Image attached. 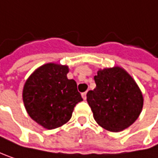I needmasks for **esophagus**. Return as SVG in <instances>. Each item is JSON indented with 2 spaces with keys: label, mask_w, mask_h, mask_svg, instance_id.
<instances>
[{
  "label": "esophagus",
  "mask_w": 158,
  "mask_h": 158,
  "mask_svg": "<svg viewBox=\"0 0 158 158\" xmlns=\"http://www.w3.org/2000/svg\"><path fill=\"white\" fill-rule=\"evenodd\" d=\"M86 94H87V92H84V93H82V97H83V98L85 100L86 99Z\"/></svg>",
  "instance_id": "34e87169"
}]
</instances>
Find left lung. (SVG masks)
I'll use <instances>...</instances> for the list:
<instances>
[{
	"instance_id": "8db88e82",
	"label": "left lung",
	"mask_w": 158,
	"mask_h": 158,
	"mask_svg": "<svg viewBox=\"0 0 158 158\" xmlns=\"http://www.w3.org/2000/svg\"><path fill=\"white\" fill-rule=\"evenodd\" d=\"M94 79L97 86L88 91L86 99L97 123L112 132L130 127L143 106L142 91L134 79L119 66L99 69Z\"/></svg>"
}]
</instances>
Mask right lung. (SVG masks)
Returning <instances> with one entry per match:
<instances>
[{
  "mask_svg": "<svg viewBox=\"0 0 158 158\" xmlns=\"http://www.w3.org/2000/svg\"><path fill=\"white\" fill-rule=\"evenodd\" d=\"M69 67L48 62L37 68L27 79L23 101L30 118L52 130L68 122L73 109L83 100L73 79H68Z\"/></svg>",
  "mask_w": 158,
  "mask_h": 158,
  "instance_id": "add662e5",
  "label": "right lung"
}]
</instances>
